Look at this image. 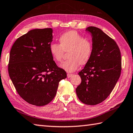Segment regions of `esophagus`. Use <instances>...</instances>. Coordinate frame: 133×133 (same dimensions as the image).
<instances>
[{"label":"esophagus","instance_id":"34e87169","mask_svg":"<svg viewBox=\"0 0 133 133\" xmlns=\"http://www.w3.org/2000/svg\"><path fill=\"white\" fill-rule=\"evenodd\" d=\"M67 78H70V77H72V74H67Z\"/></svg>","mask_w":133,"mask_h":133}]
</instances>
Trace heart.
I'll list each match as a JSON object with an SVG mask.
<instances>
[{
    "label": "heart",
    "instance_id": "b5f03b06",
    "mask_svg": "<svg viewBox=\"0 0 133 133\" xmlns=\"http://www.w3.org/2000/svg\"><path fill=\"white\" fill-rule=\"evenodd\" d=\"M60 44L51 43L49 51L52 58L56 62H60L64 52H67V60L61 64L62 69L69 72L75 71L79 65H85L91 59L94 46L92 42L85 38L76 31L64 32L59 37Z\"/></svg>",
    "mask_w": 133,
    "mask_h": 133
}]
</instances>
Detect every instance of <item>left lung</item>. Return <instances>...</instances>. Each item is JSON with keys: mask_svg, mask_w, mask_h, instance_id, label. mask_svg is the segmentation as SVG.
Wrapping results in <instances>:
<instances>
[{"mask_svg": "<svg viewBox=\"0 0 133 133\" xmlns=\"http://www.w3.org/2000/svg\"><path fill=\"white\" fill-rule=\"evenodd\" d=\"M94 50L92 57L78 73L81 83L76 89L79 100L86 104L102 102L111 94L120 77L122 61L119 48L113 39L99 28L89 27Z\"/></svg>", "mask_w": 133, "mask_h": 133, "instance_id": "8db88e82", "label": "left lung"}]
</instances>
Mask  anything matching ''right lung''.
Listing matches in <instances>:
<instances>
[{"label":"right lung","instance_id":"obj_1","mask_svg":"<svg viewBox=\"0 0 133 133\" xmlns=\"http://www.w3.org/2000/svg\"><path fill=\"white\" fill-rule=\"evenodd\" d=\"M51 28L30 30L16 40L10 53L8 74L18 94L30 104L44 106L56 94L59 82L67 77L49 51Z\"/></svg>","mask_w":133,"mask_h":133}]
</instances>
